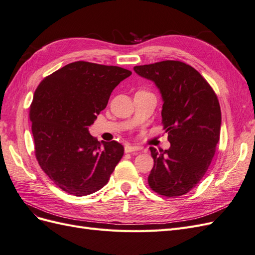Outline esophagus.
Returning <instances> with one entry per match:
<instances>
[{"mask_svg":"<svg viewBox=\"0 0 255 255\" xmlns=\"http://www.w3.org/2000/svg\"><path fill=\"white\" fill-rule=\"evenodd\" d=\"M139 150H140V149L138 148V146H136V145H130V144L126 145V148H125V152H126V153H132V152L139 151Z\"/></svg>","mask_w":255,"mask_h":255,"instance_id":"esophagus-1","label":"esophagus"}]
</instances>
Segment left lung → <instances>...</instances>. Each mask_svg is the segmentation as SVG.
<instances>
[{
  "label": "left lung",
  "mask_w": 255,
  "mask_h": 255,
  "mask_svg": "<svg viewBox=\"0 0 255 255\" xmlns=\"http://www.w3.org/2000/svg\"><path fill=\"white\" fill-rule=\"evenodd\" d=\"M134 71L154 82L163 98L161 123L170 148L150 146L154 166L150 187L165 197L187 194L210 167L220 137L217 96L195 68L177 60L136 66Z\"/></svg>",
  "instance_id": "obj_1"
}]
</instances>
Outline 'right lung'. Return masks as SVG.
I'll return each instance as SVG.
<instances>
[{
  "mask_svg": "<svg viewBox=\"0 0 255 255\" xmlns=\"http://www.w3.org/2000/svg\"><path fill=\"white\" fill-rule=\"evenodd\" d=\"M130 74L120 67L75 61L37 87L29 109L36 158L68 194L82 197L101 189L123 156L121 143L100 142L88 128Z\"/></svg>",
  "mask_w": 255,
  "mask_h": 255,
  "instance_id": "right-lung-1",
  "label": "right lung"
}]
</instances>
